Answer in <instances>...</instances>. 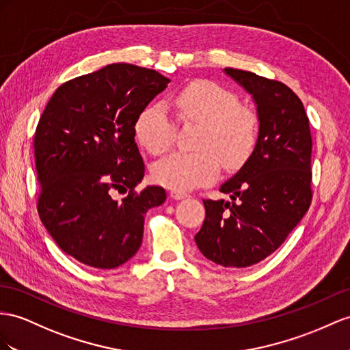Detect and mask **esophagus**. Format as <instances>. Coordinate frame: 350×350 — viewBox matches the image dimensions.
<instances>
[{"label":"esophagus","mask_w":350,"mask_h":350,"mask_svg":"<svg viewBox=\"0 0 350 350\" xmlns=\"http://www.w3.org/2000/svg\"><path fill=\"white\" fill-rule=\"evenodd\" d=\"M170 196L174 200H183V198H187L189 195H187L186 192H182V191H172L170 192Z\"/></svg>","instance_id":"34e87169"}]
</instances>
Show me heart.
<instances>
[{
    "label": "heart",
    "instance_id": "1",
    "mask_svg": "<svg viewBox=\"0 0 350 350\" xmlns=\"http://www.w3.org/2000/svg\"><path fill=\"white\" fill-rule=\"evenodd\" d=\"M178 120L200 122L196 152H174L152 168L154 180L174 191H187L210 183L220 172V159L229 168L238 167L252 155L258 139V115L252 106L238 103L230 90L196 79L170 97ZM139 142L150 154L172 148L176 125L161 102L146 105L134 124Z\"/></svg>",
    "mask_w": 350,
    "mask_h": 350
}]
</instances>
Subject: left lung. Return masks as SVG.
Here are the masks:
<instances>
[{"instance_id": "1", "label": "left lung", "mask_w": 350, "mask_h": 350, "mask_svg": "<svg viewBox=\"0 0 350 350\" xmlns=\"http://www.w3.org/2000/svg\"><path fill=\"white\" fill-rule=\"evenodd\" d=\"M225 72L253 96L258 139L239 172L220 186L230 201L204 200L195 243L208 260L248 267L272 254L312 202V136L299 96L276 79L248 70Z\"/></svg>"}]
</instances>
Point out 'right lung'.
<instances>
[{
    "label": "right lung",
    "instance_id": "add662e5",
    "mask_svg": "<svg viewBox=\"0 0 350 350\" xmlns=\"http://www.w3.org/2000/svg\"><path fill=\"white\" fill-rule=\"evenodd\" d=\"M168 83L154 69L107 65L62 84L38 121L40 219L66 254L90 267L130 260L142 245L146 211L167 198L161 186L136 189L145 164L134 124ZM116 190L128 195L115 200Z\"/></svg>",
    "mask_w": 350,
    "mask_h": 350
}]
</instances>
